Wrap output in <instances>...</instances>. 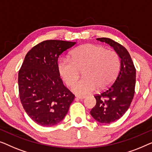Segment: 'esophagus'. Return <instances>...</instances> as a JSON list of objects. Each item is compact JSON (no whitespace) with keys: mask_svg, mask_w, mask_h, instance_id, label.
<instances>
[{"mask_svg":"<svg viewBox=\"0 0 152 152\" xmlns=\"http://www.w3.org/2000/svg\"><path fill=\"white\" fill-rule=\"evenodd\" d=\"M77 98H78V99H80V100H83L85 98V96H76Z\"/></svg>","mask_w":152,"mask_h":152,"instance_id":"esophagus-1","label":"esophagus"}]
</instances>
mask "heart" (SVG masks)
Wrapping results in <instances>:
<instances>
[{
    "label": "heart",
    "instance_id": "heart-1",
    "mask_svg": "<svg viewBox=\"0 0 152 152\" xmlns=\"http://www.w3.org/2000/svg\"><path fill=\"white\" fill-rule=\"evenodd\" d=\"M121 67V59L116 52L103 46L85 44L77 48L72 58L63 57L58 63V70L67 85H72L79 78L81 80L72 85V90L78 95H86L110 87L116 80Z\"/></svg>",
    "mask_w": 152,
    "mask_h": 152
}]
</instances>
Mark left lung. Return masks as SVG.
<instances>
[{
	"instance_id": "left-lung-1",
	"label": "left lung",
	"mask_w": 152,
	"mask_h": 152,
	"mask_svg": "<svg viewBox=\"0 0 152 152\" xmlns=\"http://www.w3.org/2000/svg\"><path fill=\"white\" fill-rule=\"evenodd\" d=\"M112 47L121 58V69L114 83L100 94L94 95L96 104L90 114L101 123L117 121L129 109L135 93L136 68L125 47L110 38H98Z\"/></svg>"
}]
</instances>
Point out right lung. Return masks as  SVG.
<instances>
[{
  "mask_svg": "<svg viewBox=\"0 0 152 152\" xmlns=\"http://www.w3.org/2000/svg\"><path fill=\"white\" fill-rule=\"evenodd\" d=\"M76 42L44 40L25 56L18 72L19 96L27 115L38 125H56L67 114L74 99L58 70V58Z\"/></svg>",
  "mask_w": 152,
  "mask_h": 152,
  "instance_id": "right-lung-1",
  "label": "right lung"
}]
</instances>
